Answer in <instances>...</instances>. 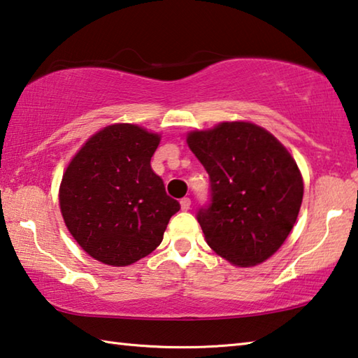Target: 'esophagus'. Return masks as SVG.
I'll use <instances>...</instances> for the list:
<instances>
[{
	"label": "esophagus",
	"mask_w": 358,
	"mask_h": 358,
	"mask_svg": "<svg viewBox=\"0 0 358 358\" xmlns=\"http://www.w3.org/2000/svg\"><path fill=\"white\" fill-rule=\"evenodd\" d=\"M190 204H192L190 198H182V199H180V209H182V210H189L190 209Z\"/></svg>",
	"instance_id": "obj_1"
}]
</instances>
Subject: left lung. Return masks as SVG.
I'll list each match as a JSON object with an SVG mask.
<instances>
[{
    "mask_svg": "<svg viewBox=\"0 0 358 358\" xmlns=\"http://www.w3.org/2000/svg\"><path fill=\"white\" fill-rule=\"evenodd\" d=\"M187 144L210 180V201L196 214L208 245L239 267L271 258L302 206L303 180L296 160L252 122L190 131Z\"/></svg>",
    "mask_w": 358,
    "mask_h": 358,
    "instance_id": "left-lung-1",
    "label": "left lung"
}]
</instances>
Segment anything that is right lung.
<instances>
[{
  "label": "right lung",
  "mask_w": 358,
  "mask_h": 358,
  "mask_svg": "<svg viewBox=\"0 0 358 358\" xmlns=\"http://www.w3.org/2000/svg\"><path fill=\"white\" fill-rule=\"evenodd\" d=\"M160 135L135 124L97 131L69 163L59 187L67 229L85 252L122 267L160 245L179 203L166 195L150 157Z\"/></svg>",
  "instance_id": "1"
}]
</instances>
